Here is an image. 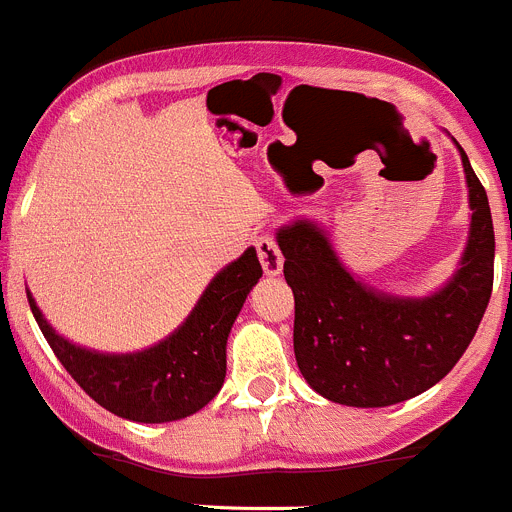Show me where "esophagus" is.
<instances>
[{
	"instance_id": "esophagus-1",
	"label": "esophagus",
	"mask_w": 512,
	"mask_h": 512,
	"mask_svg": "<svg viewBox=\"0 0 512 512\" xmlns=\"http://www.w3.org/2000/svg\"><path fill=\"white\" fill-rule=\"evenodd\" d=\"M253 246H256V253H259L261 269H264L269 276L281 274V266H284V256H281L276 238L271 236V233H261V236L253 241Z\"/></svg>"
}]
</instances>
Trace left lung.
Wrapping results in <instances>:
<instances>
[{
    "label": "left lung",
    "instance_id": "left-lung-1",
    "mask_svg": "<svg viewBox=\"0 0 512 512\" xmlns=\"http://www.w3.org/2000/svg\"><path fill=\"white\" fill-rule=\"evenodd\" d=\"M462 164L470 241L454 279L431 297L398 299L363 287L307 220L279 231L284 279L294 292V355L320 396L360 409L409 401L442 381L470 348L492 294L495 231L487 192L464 152Z\"/></svg>",
    "mask_w": 512,
    "mask_h": 512
}]
</instances>
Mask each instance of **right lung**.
Masks as SVG:
<instances>
[{
  "label": "right lung",
  "mask_w": 512,
  "mask_h": 512,
  "mask_svg": "<svg viewBox=\"0 0 512 512\" xmlns=\"http://www.w3.org/2000/svg\"><path fill=\"white\" fill-rule=\"evenodd\" d=\"M259 279V256L248 248L241 259L210 281L175 335L134 355H103L75 348L45 322L30 294L27 302L55 358L98 406L121 419L162 424L195 414L220 391L228 332Z\"/></svg>",
  "instance_id": "add662e5"
}]
</instances>
